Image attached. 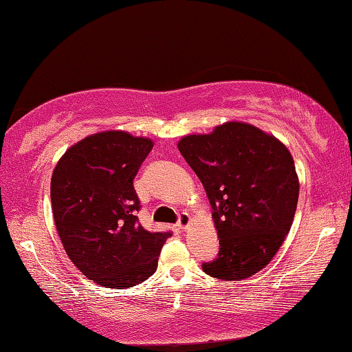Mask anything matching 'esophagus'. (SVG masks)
I'll list each match as a JSON object with an SVG mask.
<instances>
[{"label": "esophagus", "instance_id": "obj_1", "mask_svg": "<svg viewBox=\"0 0 352 352\" xmlns=\"http://www.w3.org/2000/svg\"><path fill=\"white\" fill-rule=\"evenodd\" d=\"M191 224V217L188 213H182L180 217H178V223H177V226L180 228V229H183L185 230L188 226H190Z\"/></svg>", "mask_w": 352, "mask_h": 352}]
</instances>
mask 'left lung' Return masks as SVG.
I'll list each match as a JSON object with an SVG mask.
<instances>
[{
    "label": "left lung",
    "mask_w": 352,
    "mask_h": 352,
    "mask_svg": "<svg viewBox=\"0 0 352 352\" xmlns=\"http://www.w3.org/2000/svg\"><path fill=\"white\" fill-rule=\"evenodd\" d=\"M178 150L206 188L219 237L218 258L204 262L223 281L253 276L274 259L298 201L294 160L275 135L228 122L180 139Z\"/></svg>",
    "instance_id": "8db88e82"
}]
</instances>
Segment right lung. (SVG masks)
I'll list each match as a JSON object with an SVG mask.
<instances>
[{
    "label": "right lung",
    "mask_w": 352,
    "mask_h": 352,
    "mask_svg": "<svg viewBox=\"0 0 352 352\" xmlns=\"http://www.w3.org/2000/svg\"><path fill=\"white\" fill-rule=\"evenodd\" d=\"M153 140L104 131L66 150L50 183L52 212L65 251L96 285L124 289L155 274L170 232H148L133 186Z\"/></svg>",
    "instance_id": "1"
}]
</instances>
